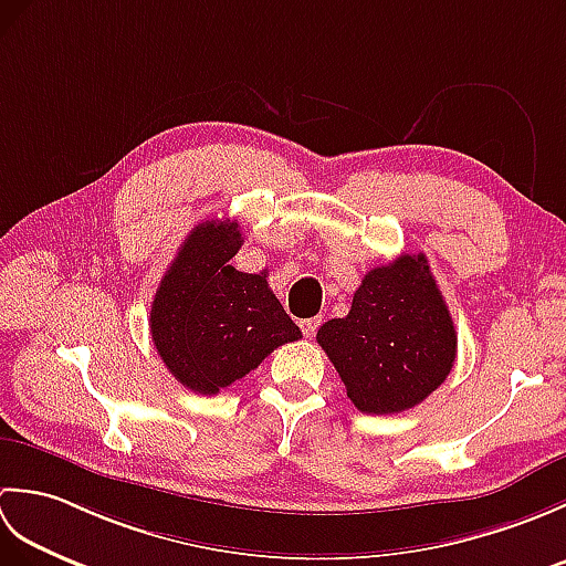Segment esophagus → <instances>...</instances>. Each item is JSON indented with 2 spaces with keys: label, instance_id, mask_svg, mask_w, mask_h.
<instances>
[{
  "label": "esophagus",
  "instance_id": "1",
  "mask_svg": "<svg viewBox=\"0 0 566 566\" xmlns=\"http://www.w3.org/2000/svg\"><path fill=\"white\" fill-rule=\"evenodd\" d=\"M298 326H302V333L311 340V338H314V335H316L318 326H321V316H316V318H304L302 323H298Z\"/></svg>",
  "mask_w": 566,
  "mask_h": 566
}]
</instances>
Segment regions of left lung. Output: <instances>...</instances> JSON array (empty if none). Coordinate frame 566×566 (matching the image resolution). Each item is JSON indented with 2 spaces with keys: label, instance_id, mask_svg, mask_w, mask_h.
Listing matches in <instances>:
<instances>
[{
  "label": "left lung",
  "instance_id": "obj_1",
  "mask_svg": "<svg viewBox=\"0 0 566 566\" xmlns=\"http://www.w3.org/2000/svg\"><path fill=\"white\" fill-rule=\"evenodd\" d=\"M357 411L384 416L418 406L450 375L457 333L423 252L369 270L350 314L316 335Z\"/></svg>",
  "mask_w": 566,
  "mask_h": 566
}]
</instances>
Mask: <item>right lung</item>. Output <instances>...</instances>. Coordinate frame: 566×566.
I'll list each match as a JSON object with an SVG mask.
<instances>
[{
	"mask_svg": "<svg viewBox=\"0 0 566 566\" xmlns=\"http://www.w3.org/2000/svg\"><path fill=\"white\" fill-rule=\"evenodd\" d=\"M235 221H203L179 248L150 306V335L182 387L213 396L255 369L274 347L302 338L268 284L238 272Z\"/></svg>",
	"mask_w": 566,
	"mask_h": 566,
	"instance_id": "obj_1",
	"label": "right lung"
}]
</instances>
